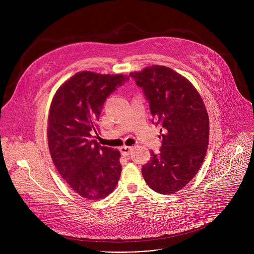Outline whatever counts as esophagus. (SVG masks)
<instances>
[{
  "instance_id": "esophagus-1",
  "label": "esophagus",
  "mask_w": 254,
  "mask_h": 254,
  "mask_svg": "<svg viewBox=\"0 0 254 254\" xmlns=\"http://www.w3.org/2000/svg\"><path fill=\"white\" fill-rule=\"evenodd\" d=\"M131 150H132V148H131V147H127V146H124V147H122V148L120 149L121 153H122L124 156L129 155L130 152H131Z\"/></svg>"
}]
</instances>
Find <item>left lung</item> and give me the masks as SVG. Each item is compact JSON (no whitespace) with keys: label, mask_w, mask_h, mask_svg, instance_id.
Masks as SVG:
<instances>
[{"label":"left lung","mask_w":254,"mask_h":254,"mask_svg":"<svg viewBox=\"0 0 254 254\" xmlns=\"http://www.w3.org/2000/svg\"><path fill=\"white\" fill-rule=\"evenodd\" d=\"M129 75L149 100L160 132L164 130L160 153L152 152L141 168L142 177L159 194L177 193L196 176L207 152L209 117L204 101L191 81L167 66H148Z\"/></svg>","instance_id":"1"}]
</instances>
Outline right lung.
<instances>
[{
	"label": "right lung",
	"mask_w": 254,
	"mask_h": 254,
	"mask_svg": "<svg viewBox=\"0 0 254 254\" xmlns=\"http://www.w3.org/2000/svg\"><path fill=\"white\" fill-rule=\"evenodd\" d=\"M124 74L77 72L57 89L48 116V147L67 185L88 200H99L117 187L121 153L101 147L97 122L106 97L128 80Z\"/></svg>",
	"instance_id": "obj_1"
}]
</instances>
